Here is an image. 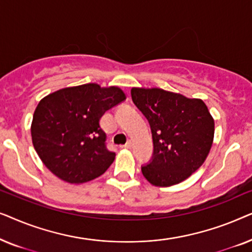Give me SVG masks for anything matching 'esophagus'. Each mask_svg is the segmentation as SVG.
<instances>
[{"instance_id":"1","label":"esophagus","mask_w":252,"mask_h":252,"mask_svg":"<svg viewBox=\"0 0 252 252\" xmlns=\"http://www.w3.org/2000/svg\"><path fill=\"white\" fill-rule=\"evenodd\" d=\"M122 148H123V149H130V148H132V142H130V141H128V142H127L126 144H124V146H122Z\"/></svg>"}]
</instances>
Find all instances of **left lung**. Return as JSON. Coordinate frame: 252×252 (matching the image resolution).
Masks as SVG:
<instances>
[{
  "instance_id": "8db88e82",
  "label": "left lung",
  "mask_w": 252,
  "mask_h": 252,
  "mask_svg": "<svg viewBox=\"0 0 252 252\" xmlns=\"http://www.w3.org/2000/svg\"><path fill=\"white\" fill-rule=\"evenodd\" d=\"M132 99L150 124L153 160L143 177L156 187H170L190 177L204 163L215 137V119L199 98L164 89L133 87Z\"/></svg>"
}]
</instances>
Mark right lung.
Here are the masks:
<instances>
[{
	"instance_id": "1",
	"label": "right lung",
	"mask_w": 252,
	"mask_h": 252,
	"mask_svg": "<svg viewBox=\"0 0 252 252\" xmlns=\"http://www.w3.org/2000/svg\"><path fill=\"white\" fill-rule=\"evenodd\" d=\"M126 99L117 86L85 84L58 89L37 104L31 125L40 159L58 179L80 185L110 167L116 154L106 149L99 120L105 111Z\"/></svg>"
}]
</instances>
